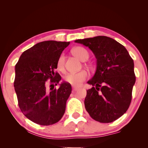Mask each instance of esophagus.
Wrapping results in <instances>:
<instances>
[{
    "instance_id": "obj_1",
    "label": "esophagus",
    "mask_w": 148,
    "mask_h": 148,
    "mask_svg": "<svg viewBox=\"0 0 148 148\" xmlns=\"http://www.w3.org/2000/svg\"><path fill=\"white\" fill-rule=\"evenodd\" d=\"M78 89H79L78 87H74V86L72 87V92H76Z\"/></svg>"
}]
</instances>
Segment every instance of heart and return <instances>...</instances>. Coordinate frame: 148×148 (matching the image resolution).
Instances as JSON below:
<instances>
[{"label": "heart", "mask_w": 148, "mask_h": 148, "mask_svg": "<svg viewBox=\"0 0 148 148\" xmlns=\"http://www.w3.org/2000/svg\"><path fill=\"white\" fill-rule=\"evenodd\" d=\"M72 53L74 56L77 57L79 60L82 61H86L89 57V53L87 50L83 47L77 46L74 47L72 50ZM57 67L59 71H63L64 67V56L61 55L59 57L57 62ZM88 74L87 72L85 71H82L76 73H69L64 76V81L74 86H78L82 82L86 80Z\"/></svg>", "instance_id": "1"}]
</instances>
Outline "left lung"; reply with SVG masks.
Masks as SVG:
<instances>
[{
	"label": "left lung",
	"instance_id": "8db88e82",
	"mask_svg": "<svg viewBox=\"0 0 148 148\" xmlns=\"http://www.w3.org/2000/svg\"><path fill=\"white\" fill-rule=\"evenodd\" d=\"M75 42L91 50L97 59V70L87 84L84 104L92 119L111 123L122 116L131 104L136 82L134 61L126 48L105 36L79 39Z\"/></svg>",
	"mask_w": 148,
	"mask_h": 148
}]
</instances>
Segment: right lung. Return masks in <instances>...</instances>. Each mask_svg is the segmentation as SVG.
<instances>
[{
  "label": "right lung",
  "instance_id": "add662e5",
  "mask_svg": "<svg viewBox=\"0 0 148 148\" xmlns=\"http://www.w3.org/2000/svg\"><path fill=\"white\" fill-rule=\"evenodd\" d=\"M70 42L44 41L25 51L16 64L14 89L24 116L40 125L56 123L62 118L72 92L71 85L63 82L58 89L48 87L59 83L56 71L62 51ZM54 88V86H53Z\"/></svg>",
  "mask_w": 148,
  "mask_h": 148
}]
</instances>
